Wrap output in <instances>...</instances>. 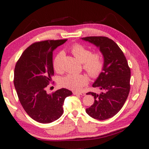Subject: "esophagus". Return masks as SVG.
I'll return each mask as SVG.
<instances>
[{
    "label": "esophagus",
    "mask_w": 149,
    "mask_h": 149,
    "mask_svg": "<svg viewBox=\"0 0 149 149\" xmlns=\"http://www.w3.org/2000/svg\"><path fill=\"white\" fill-rule=\"evenodd\" d=\"M73 94L74 95H81V96H84L85 95V93L84 92H76V91H74L73 92Z\"/></svg>",
    "instance_id": "1"
}]
</instances>
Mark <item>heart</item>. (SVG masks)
Returning <instances> with one entry per match:
<instances>
[{
    "instance_id": "b5f03b06",
    "label": "heart",
    "mask_w": 149,
    "mask_h": 149,
    "mask_svg": "<svg viewBox=\"0 0 149 149\" xmlns=\"http://www.w3.org/2000/svg\"><path fill=\"white\" fill-rule=\"evenodd\" d=\"M73 55L83 63V68L90 77L97 78L104 68V61L100 52H92L91 50L79 43L74 44L71 48ZM64 53L59 52L54 56L52 66L56 72L62 70V62ZM88 84V78L84 74H70L63 77L60 80L62 86L68 89L79 91Z\"/></svg>"
}]
</instances>
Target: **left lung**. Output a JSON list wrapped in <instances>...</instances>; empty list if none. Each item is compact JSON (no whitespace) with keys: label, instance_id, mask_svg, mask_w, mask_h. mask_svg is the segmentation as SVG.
Instances as JSON below:
<instances>
[{"label":"left lung","instance_id":"left-lung-1","mask_svg":"<svg viewBox=\"0 0 149 149\" xmlns=\"http://www.w3.org/2000/svg\"><path fill=\"white\" fill-rule=\"evenodd\" d=\"M100 48L104 56V68L95 81L93 87L102 91L100 94L89 92L94 97L93 104L86 112L96 120L109 119L122 109L130 91L131 70L127 59L116 42L107 37H83Z\"/></svg>","mask_w":149,"mask_h":149}]
</instances>
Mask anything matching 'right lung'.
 <instances>
[{
  "mask_svg": "<svg viewBox=\"0 0 149 149\" xmlns=\"http://www.w3.org/2000/svg\"><path fill=\"white\" fill-rule=\"evenodd\" d=\"M68 39L35 42L24 50L16 62L14 84L20 103L33 120L51 123L61 116L65 98L72 95L67 89L48 94L46 88L54 75L52 52Z\"/></svg>",
  "mask_w": 149,
  "mask_h": 149,
  "instance_id": "obj_1",
  "label": "right lung"
}]
</instances>
